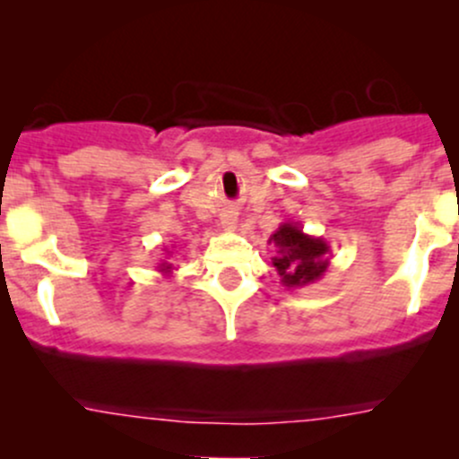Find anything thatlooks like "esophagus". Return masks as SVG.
Listing matches in <instances>:
<instances>
[{
  "instance_id": "1",
  "label": "esophagus",
  "mask_w": 459,
  "mask_h": 459,
  "mask_svg": "<svg viewBox=\"0 0 459 459\" xmlns=\"http://www.w3.org/2000/svg\"><path fill=\"white\" fill-rule=\"evenodd\" d=\"M235 224H238V215H235L233 211H226L224 215H221V226H224L226 230H233Z\"/></svg>"
}]
</instances>
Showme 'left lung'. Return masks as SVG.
<instances>
[{
    "label": "left lung",
    "mask_w": 459,
    "mask_h": 459,
    "mask_svg": "<svg viewBox=\"0 0 459 459\" xmlns=\"http://www.w3.org/2000/svg\"><path fill=\"white\" fill-rule=\"evenodd\" d=\"M268 242L275 244L277 248L273 266L277 268V275L281 277L286 289L316 284L331 264V247L326 239L304 233L302 226L295 221L280 224Z\"/></svg>",
    "instance_id": "left-lung-1"
}]
</instances>
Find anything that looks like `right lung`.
I'll return each mask as SVG.
<instances>
[{
	"label": "right lung",
	"instance_id": "right-lung-1",
	"mask_svg": "<svg viewBox=\"0 0 459 459\" xmlns=\"http://www.w3.org/2000/svg\"><path fill=\"white\" fill-rule=\"evenodd\" d=\"M166 255H170V253L166 251ZM173 271H175V268H173V264L169 262V257L160 259V264H157V273H161L164 277H173Z\"/></svg>",
	"mask_w": 459,
	"mask_h": 459
}]
</instances>
